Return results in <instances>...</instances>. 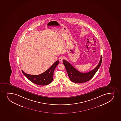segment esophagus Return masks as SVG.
Masks as SVG:
<instances>
[{
    "label": "esophagus",
    "mask_w": 121,
    "mask_h": 121,
    "mask_svg": "<svg viewBox=\"0 0 121 121\" xmlns=\"http://www.w3.org/2000/svg\"><path fill=\"white\" fill-rule=\"evenodd\" d=\"M64 59V56H60V57H59V61L61 62V61H62V60H63Z\"/></svg>",
    "instance_id": "1"
}]
</instances>
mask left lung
I'll return each mask as SVG.
<instances>
[{"label":"left lung","instance_id":"obj_1","mask_svg":"<svg viewBox=\"0 0 121 121\" xmlns=\"http://www.w3.org/2000/svg\"><path fill=\"white\" fill-rule=\"evenodd\" d=\"M102 60V57L101 55L100 61L96 68L92 71L86 73H83L78 71L66 60H63V63L71 81L75 83H81L88 82L93 78L100 66Z\"/></svg>","mask_w":121,"mask_h":121}]
</instances>
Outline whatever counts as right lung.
<instances>
[{"mask_svg":"<svg viewBox=\"0 0 121 121\" xmlns=\"http://www.w3.org/2000/svg\"><path fill=\"white\" fill-rule=\"evenodd\" d=\"M59 61L57 60L44 72L38 75H31L26 74L22 70V72L26 78L33 83L40 86L48 85L51 83L53 79L54 69L59 64Z\"/></svg>","mask_w":121,"mask_h":121,"instance_id":"1","label":"right lung"}]
</instances>
